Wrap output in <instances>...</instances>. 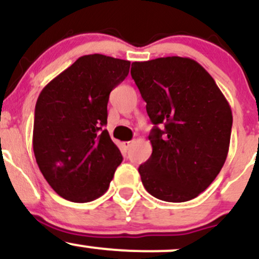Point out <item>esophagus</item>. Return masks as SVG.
Here are the masks:
<instances>
[{
	"label": "esophagus",
	"mask_w": 259,
	"mask_h": 259,
	"mask_svg": "<svg viewBox=\"0 0 259 259\" xmlns=\"http://www.w3.org/2000/svg\"><path fill=\"white\" fill-rule=\"evenodd\" d=\"M132 144H133L132 142H125V143H122V145H124L125 150H129V149H130V146H132Z\"/></svg>",
	"instance_id": "1"
}]
</instances>
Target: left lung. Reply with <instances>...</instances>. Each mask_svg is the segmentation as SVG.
<instances>
[{
  "label": "left lung",
  "instance_id": "8db88e82",
  "mask_svg": "<svg viewBox=\"0 0 259 259\" xmlns=\"http://www.w3.org/2000/svg\"><path fill=\"white\" fill-rule=\"evenodd\" d=\"M132 77L154 124L153 153L139 166L143 185L160 200L198 197L226 163L233 116L207 70L189 57L135 61Z\"/></svg>",
  "mask_w": 259,
  "mask_h": 259
}]
</instances>
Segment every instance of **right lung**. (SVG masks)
I'll list each match as a JSON object with an SVG mask.
<instances>
[{
    "label": "right lung",
    "mask_w": 259,
    "mask_h": 259,
    "mask_svg": "<svg viewBox=\"0 0 259 259\" xmlns=\"http://www.w3.org/2000/svg\"><path fill=\"white\" fill-rule=\"evenodd\" d=\"M129 69L126 60L85 55L38 95L33 153L44 178L64 199L91 202L109 189L122 156L103 127L109 95Z\"/></svg>",
    "instance_id": "1"
}]
</instances>
